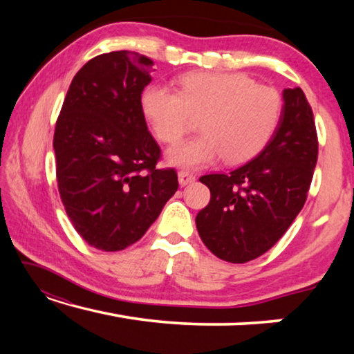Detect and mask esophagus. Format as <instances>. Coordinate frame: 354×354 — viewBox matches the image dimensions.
Segmentation results:
<instances>
[{
  "label": "esophagus",
  "instance_id": "esophagus-1",
  "mask_svg": "<svg viewBox=\"0 0 354 354\" xmlns=\"http://www.w3.org/2000/svg\"><path fill=\"white\" fill-rule=\"evenodd\" d=\"M178 179H179V184H181V185H187V184L195 181V175H194V173L187 171V170H179L178 171Z\"/></svg>",
  "mask_w": 354,
  "mask_h": 354
}]
</instances>
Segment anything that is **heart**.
<instances>
[{"instance_id": "1", "label": "heart", "mask_w": 354, "mask_h": 354, "mask_svg": "<svg viewBox=\"0 0 354 354\" xmlns=\"http://www.w3.org/2000/svg\"><path fill=\"white\" fill-rule=\"evenodd\" d=\"M142 109L158 140L169 145L200 120L203 133L169 151L171 164L200 169L221 156L227 164H241L261 153L279 127L283 98L247 75L190 71L179 77L178 91L148 86Z\"/></svg>"}]
</instances>
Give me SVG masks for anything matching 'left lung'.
Returning a JSON list of instances; mask_svg holds the SVG:
<instances>
[{"mask_svg": "<svg viewBox=\"0 0 354 354\" xmlns=\"http://www.w3.org/2000/svg\"><path fill=\"white\" fill-rule=\"evenodd\" d=\"M279 127L253 160L200 178L211 201L196 215L203 243L220 259L245 263L267 253L308 198L319 156L314 113L299 87L286 88Z\"/></svg>", "mask_w": 354, "mask_h": 354, "instance_id": "obj_1", "label": "left lung"}]
</instances>
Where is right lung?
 <instances>
[{
	"label": "right lung",
	"instance_id": "add662e5",
	"mask_svg": "<svg viewBox=\"0 0 354 354\" xmlns=\"http://www.w3.org/2000/svg\"><path fill=\"white\" fill-rule=\"evenodd\" d=\"M153 65L131 51L91 59L56 122L59 195L77 234L101 251L136 243L178 190L176 170L156 167L162 154L142 109Z\"/></svg>",
	"mask_w": 354,
	"mask_h": 354
}]
</instances>
